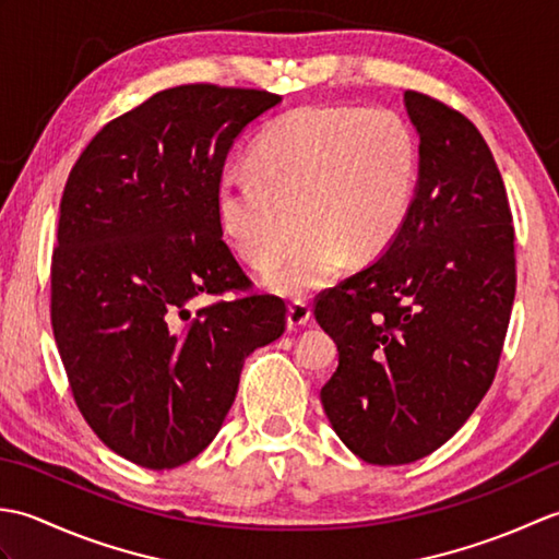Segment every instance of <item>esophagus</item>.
<instances>
[{"instance_id":"34e87169","label":"esophagus","mask_w":559,"mask_h":559,"mask_svg":"<svg viewBox=\"0 0 559 559\" xmlns=\"http://www.w3.org/2000/svg\"><path fill=\"white\" fill-rule=\"evenodd\" d=\"M310 317H312V310H310V305H307V302L293 300L288 305V329L290 331L305 326L307 322H310Z\"/></svg>"}]
</instances>
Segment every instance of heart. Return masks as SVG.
<instances>
[{
	"label": "heart",
	"instance_id": "1",
	"mask_svg": "<svg viewBox=\"0 0 559 559\" xmlns=\"http://www.w3.org/2000/svg\"><path fill=\"white\" fill-rule=\"evenodd\" d=\"M249 160L257 176L221 177V228L249 266L266 269L302 222L308 240L261 281L305 295L329 286L348 254L370 261L394 240L411 209L418 141L394 110L312 105L271 122Z\"/></svg>",
	"mask_w": 559,
	"mask_h": 559
}]
</instances>
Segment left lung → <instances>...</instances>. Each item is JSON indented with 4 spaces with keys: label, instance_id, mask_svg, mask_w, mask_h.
<instances>
[{
    "label": "left lung",
    "instance_id": "8db88e82",
    "mask_svg": "<svg viewBox=\"0 0 559 559\" xmlns=\"http://www.w3.org/2000/svg\"><path fill=\"white\" fill-rule=\"evenodd\" d=\"M403 103L418 182L394 240L370 266L319 295L336 341L326 418L355 456L418 461L454 437L497 372L516 293L514 225L492 153L468 117L425 93Z\"/></svg>",
    "mask_w": 559,
    "mask_h": 559
}]
</instances>
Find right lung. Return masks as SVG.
Listing matches in <instances>:
<instances>
[{"instance_id":"obj_1","label":"right lung","mask_w":559,"mask_h":559,"mask_svg":"<svg viewBox=\"0 0 559 559\" xmlns=\"http://www.w3.org/2000/svg\"><path fill=\"white\" fill-rule=\"evenodd\" d=\"M281 96L187 83L105 124L59 201L52 331L83 418L115 454L177 468L228 415L245 358L286 331L218 218L233 141ZM246 295L202 308L199 294Z\"/></svg>"}]
</instances>
